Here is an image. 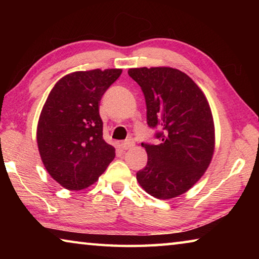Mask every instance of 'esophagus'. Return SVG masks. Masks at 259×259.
<instances>
[{
  "label": "esophagus",
  "mask_w": 259,
  "mask_h": 259,
  "mask_svg": "<svg viewBox=\"0 0 259 259\" xmlns=\"http://www.w3.org/2000/svg\"><path fill=\"white\" fill-rule=\"evenodd\" d=\"M134 145H135L134 139L129 138V139H126L124 143H122V144H121V148H122V150H129V148L134 147Z\"/></svg>",
  "instance_id": "esophagus-1"
}]
</instances>
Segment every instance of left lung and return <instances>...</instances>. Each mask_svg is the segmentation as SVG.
Segmentation results:
<instances>
[{
    "instance_id": "left-lung-1",
    "label": "left lung",
    "mask_w": 259,
    "mask_h": 259,
    "mask_svg": "<svg viewBox=\"0 0 259 259\" xmlns=\"http://www.w3.org/2000/svg\"><path fill=\"white\" fill-rule=\"evenodd\" d=\"M142 88L147 124L161 131L159 145L142 143L147 164L137 172L139 185L156 199H172L187 192L203 176L214 151L211 109L202 90L171 67L130 68Z\"/></svg>"
}]
</instances>
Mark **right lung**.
<instances>
[{
	"label": "right lung",
	"mask_w": 259,
	"mask_h": 259,
	"mask_svg": "<svg viewBox=\"0 0 259 259\" xmlns=\"http://www.w3.org/2000/svg\"><path fill=\"white\" fill-rule=\"evenodd\" d=\"M122 69L67 74L52 88L37 123L38 152L50 176L69 191L97 182L115 157L103 138L99 102Z\"/></svg>",
	"instance_id": "obj_1"
}]
</instances>
